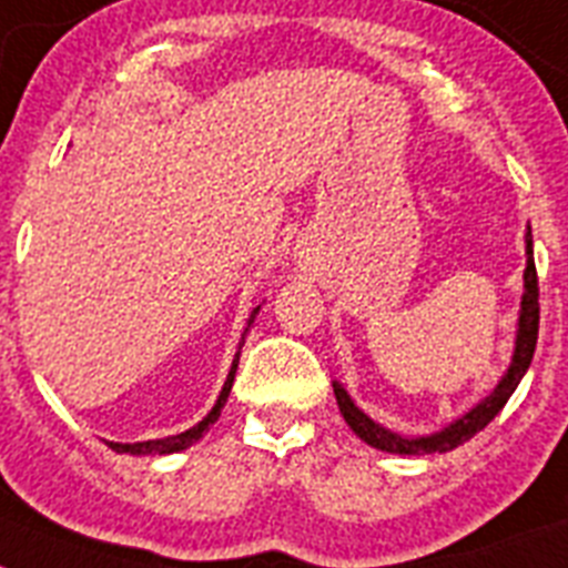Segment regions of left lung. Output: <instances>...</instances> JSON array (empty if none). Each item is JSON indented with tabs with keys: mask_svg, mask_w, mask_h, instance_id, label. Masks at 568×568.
Listing matches in <instances>:
<instances>
[{
	"mask_svg": "<svg viewBox=\"0 0 568 568\" xmlns=\"http://www.w3.org/2000/svg\"><path fill=\"white\" fill-rule=\"evenodd\" d=\"M525 274H523V300H519V321H516V341H514V356H510L508 371L499 379V385L484 396L481 403H476L467 414H460L458 419H452L449 426H444L440 432H432V435H399V432H390V428L379 426L376 419H371L367 414L353 403V396L347 394V388L341 382H332V390H335V399H338V408L347 419V426L362 437L364 444L373 446V449L394 452V455H435V452H449L455 446L467 444L469 437L481 432L487 423H490L496 414L505 408V403L510 399V394L516 390V385L523 382L525 371L531 367L534 347H537V329H539V288H537V268H534V242H531V227L525 233Z\"/></svg>",
	"mask_w": 568,
	"mask_h": 568,
	"instance_id": "obj_1",
	"label": "left lung"
}]
</instances>
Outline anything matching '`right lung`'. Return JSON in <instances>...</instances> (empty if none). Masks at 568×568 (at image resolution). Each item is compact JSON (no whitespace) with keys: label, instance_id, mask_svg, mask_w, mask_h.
Instances as JSON below:
<instances>
[{"label":"right lung","instance_id":"add662e5","mask_svg":"<svg viewBox=\"0 0 568 568\" xmlns=\"http://www.w3.org/2000/svg\"><path fill=\"white\" fill-rule=\"evenodd\" d=\"M260 308H262V306L253 308L251 317H247V329H251L253 317L260 315ZM247 329H244V335H247ZM244 335H242V341H239V353H236V358H233V364H230L227 382H224V388H221L219 399H215V405H212V412L206 414V417L201 419V423H195V426L186 428V432H180V435L160 437V440H142V444H113V440H110V449L128 452V455H172V452H183V449H189V446L195 444V440H201V437H204L206 428H210L212 423H215V419L221 417V408H224V403H227L230 388H233V379H236V367H239V356H242Z\"/></svg>","mask_w":568,"mask_h":568}]
</instances>
